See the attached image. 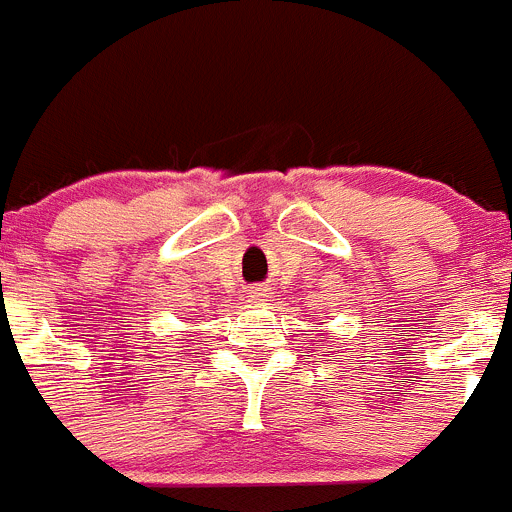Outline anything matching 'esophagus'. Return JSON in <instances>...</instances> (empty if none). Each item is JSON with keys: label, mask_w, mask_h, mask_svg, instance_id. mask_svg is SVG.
<instances>
[{"label": "esophagus", "mask_w": 512, "mask_h": 512, "mask_svg": "<svg viewBox=\"0 0 512 512\" xmlns=\"http://www.w3.org/2000/svg\"><path fill=\"white\" fill-rule=\"evenodd\" d=\"M248 297H251V302H256V304H266V302H271V289L253 287V289H248Z\"/></svg>", "instance_id": "esophagus-1"}]
</instances>
